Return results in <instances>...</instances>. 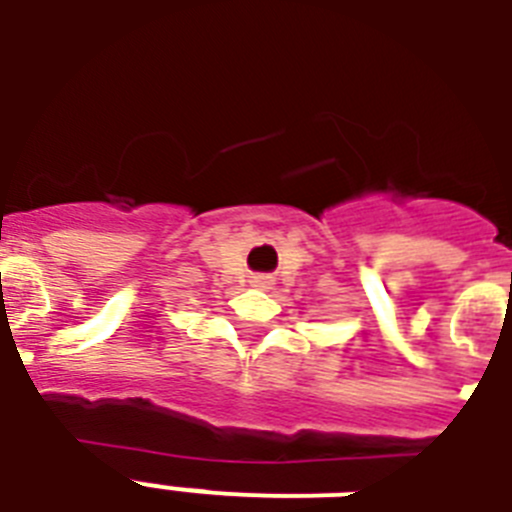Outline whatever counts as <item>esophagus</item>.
I'll return each mask as SVG.
<instances>
[{
    "mask_svg": "<svg viewBox=\"0 0 512 512\" xmlns=\"http://www.w3.org/2000/svg\"><path fill=\"white\" fill-rule=\"evenodd\" d=\"M252 284H255V287L268 289L271 287V279H268V276H252Z\"/></svg>",
    "mask_w": 512,
    "mask_h": 512,
    "instance_id": "esophagus-1",
    "label": "esophagus"
}]
</instances>
